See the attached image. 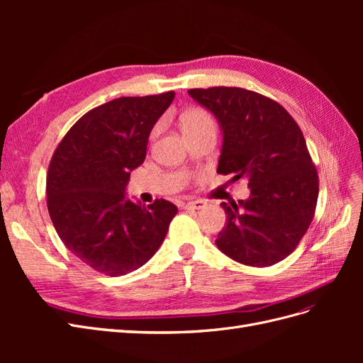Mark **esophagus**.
<instances>
[{"label":"esophagus","instance_id":"34e87169","mask_svg":"<svg viewBox=\"0 0 363 363\" xmlns=\"http://www.w3.org/2000/svg\"><path fill=\"white\" fill-rule=\"evenodd\" d=\"M183 208H192V211H200V208L206 207V201L203 200H192V201H186L182 204Z\"/></svg>","mask_w":363,"mask_h":363}]
</instances>
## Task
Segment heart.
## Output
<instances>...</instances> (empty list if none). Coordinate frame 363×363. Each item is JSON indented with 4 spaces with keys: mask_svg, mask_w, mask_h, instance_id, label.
Instances as JSON below:
<instances>
[{
    "mask_svg": "<svg viewBox=\"0 0 363 363\" xmlns=\"http://www.w3.org/2000/svg\"><path fill=\"white\" fill-rule=\"evenodd\" d=\"M206 127H215V121L211 113L201 107H191L182 116V128L184 135H191Z\"/></svg>",
    "mask_w": 363,
    "mask_h": 363,
    "instance_id": "1",
    "label": "heart"
}]
</instances>
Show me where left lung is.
<instances>
[{
  "label": "left lung",
  "mask_w": 363,
  "mask_h": 363,
  "mask_svg": "<svg viewBox=\"0 0 363 363\" xmlns=\"http://www.w3.org/2000/svg\"><path fill=\"white\" fill-rule=\"evenodd\" d=\"M221 124L218 174L247 179L250 199L223 203L227 224L216 245L248 267L288 257L309 228L320 180L303 131L286 108L242 87L189 89Z\"/></svg>",
  "instance_id": "left-lung-1"
}]
</instances>
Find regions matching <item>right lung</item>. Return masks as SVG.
<instances>
[{
    "label": "right lung",
    "instance_id": "add662e5",
    "mask_svg": "<svg viewBox=\"0 0 363 363\" xmlns=\"http://www.w3.org/2000/svg\"><path fill=\"white\" fill-rule=\"evenodd\" d=\"M174 91L123 96L84 113L63 136L47 174V206L62 242L87 267L116 277L162 245L177 206L125 199L130 171L144 163L151 128Z\"/></svg>",
    "mask_w": 363,
    "mask_h": 363
}]
</instances>
